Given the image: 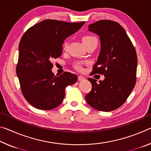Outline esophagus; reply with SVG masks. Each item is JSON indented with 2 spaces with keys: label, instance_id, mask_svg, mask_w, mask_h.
Instances as JSON below:
<instances>
[{
  "label": "esophagus",
  "instance_id": "34e87169",
  "mask_svg": "<svg viewBox=\"0 0 151 151\" xmlns=\"http://www.w3.org/2000/svg\"><path fill=\"white\" fill-rule=\"evenodd\" d=\"M78 80L79 81H83L85 80V78L83 76H78Z\"/></svg>",
  "mask_w": 151,
  "mask_h": 151
}]
</instances>
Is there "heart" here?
Wrapping results in <instances>:
<instances>
[{
	"mask_svg": "<svg viewBox=\"0 0 151 151\" xmlns=\"http://www.w3.org/2000/svg\"><path fill=\"white\" fill-rule=\"evenodd\" d=\"M95 39V38L92 37V36H90V35H85V36H83V37H82L81 39V40L82 42H83V45H86V44H88V42H90L91 41H92V40ZM67 46H68V42L65 41V42H64L63 44V48L64 49H66V48H67ZM74 67H75L76 70H81L82 69H83V66H82L81 64L79 63H76L74 64Z\"/></svg>",
	"mask_w": 151,
	"mask_h": 151,
	"instance_id": "1",
	"label": "heart"
}]
</instances>
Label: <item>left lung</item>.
I'll list each match as a JSON object with an SVG mask.
<instances>
[{"label":"left lung","mask_w":151,"mask_h":151,"mask_svg":"<svg viewBox=\"0 0 151 151\" xmlns=\"http://www.w3.org/2000/svg\"><path fill=\"white\" fill-rule=\"evenodd\" d=\"M101 41V50L91 75L103 74L97 83L89 78L92 90L85 96L87 103L98 111L109 112L123 104L136 83L137 56L126 31L118 22L99 20L88 26Z\"/></svg>","instance_id":"8db88e82"}]
</instances>
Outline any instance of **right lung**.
<instances>
[{
	"label": "right lung",
	"instance_id": "1",
	"mask_svg": "<svg viewBox=\"0 0 151 151\" xmlns=\"http://www.w3.org/2000/svg\"><path fill=\"white\" fill-rule=\"evenodd\" d=\"M85 23L47 19L30 27L22 36L17 75L24 97L35 108L46 111L59 106L65 88L77 81V76L68 72L55 75L51 61L62 55L64 40Z\"/></svg>",
	"mask_w": 151,
	"mask_h": 151
}]
</instances>
